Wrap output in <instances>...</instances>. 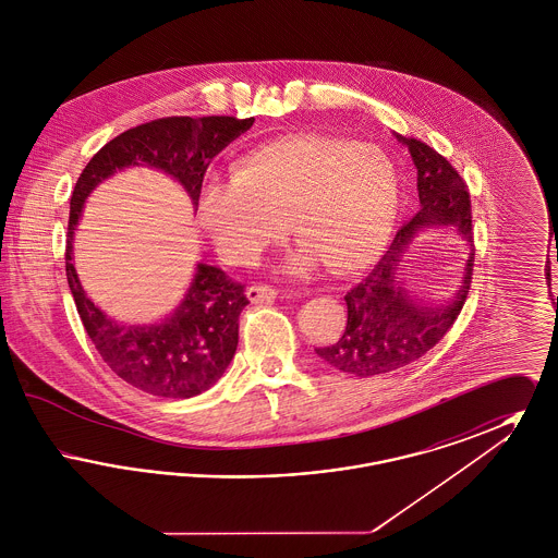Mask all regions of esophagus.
Segmentation results:
<instances>
[{
  "instance_id": "obj_1",
  "label": "esophagus",
  "mask_w": 558,
  "mask_h": 558,
  "mask_svg": "<svg viewBox=\"0 0 558 558\" xmlns=\"http://www.w3.org/2000/svg\"><path fill=\"white\" fill-rule=\"evenodd\" d=\"M246 296L253 303H274V299L278 296V291L267 287V284H253V287L246 289Z\"/></svg>"
}]
</instances>
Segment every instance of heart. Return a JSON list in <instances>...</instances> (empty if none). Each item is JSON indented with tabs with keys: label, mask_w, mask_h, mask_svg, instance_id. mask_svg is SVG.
<instances>
[{
	"label": "heart",
	"mask_w": 558,
	"mask_h": 558,
	"mask_svg": "<svg viewBox=\"0 0 558 558\" xmlns=\"http://www.w3.org/2000/svg\"><path fill=\"white\" fill-rule=\"evenodd\" d=\"M399 201L398 169L378 146L291 133L246 150L230 175L209 171L196 192V219L228 264L257 262L291 221L303 242L292 271L324 262L351 274L387 248Z\"/></svg>",
	"instance_id": "1"
}]
</instances>
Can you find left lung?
<instances>
[{"instance_id": "obj_1", "label": "left lung", "mask_w": 558, "mask_h": 558, "mask_svg": "<svg viewBox=\"0 0 558 558\" xmlns=\"http://www.w3.org/2000/svg\"><path fill=\"white\" fill-rule=\"evenodd\" d=\"M396 137L416 165L421 211L401 226L371 274L347 292V326L339 341L316 347L326 364L360 378L399 371L437 345L458 318L473 276L471 251L462 282L450 299L423 303L405 289L401 269L414 239L430 228H453L473 248V217L466 184L450 160L421 140L399 133Z\"/></svg>"}]
</instances>
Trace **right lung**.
Returning <instances> with one entry per match:
<instances>
[{
	"label": "right lung",
	"instance_id": "1",
	"mask_svg": "<svg viewBox=\"0 0 558 558\" xmlns=\"http://www.w3.org/2000/svg\"><path fill=\"white\" fill-rule=\"evenodd\" d=\"M255 119L167 117L117 135L81 171L71 196L66 278L87 337L108 368L135 389L159 398L187 399L213 387L239 347V316L248 305L244 287L219 267L198 264L182 303L155 324L108 318L81 287L73 240L85 198L125 167H150L184 187L196 209V192L213 157Z\"/></svg>",
	"mask_w": 558,
	"mask_h": 558
}]
</instances>
